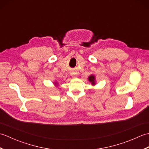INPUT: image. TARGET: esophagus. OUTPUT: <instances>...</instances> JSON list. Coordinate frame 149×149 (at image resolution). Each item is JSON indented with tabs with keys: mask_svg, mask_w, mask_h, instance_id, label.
<instances>
[{
	"mask_svg": "<svg viewBox=\"0 0 149 149\" xmlns=\"http://www.w3.org/2000/svg\"><path fill=\"white\" fill-rule=\"evenodd\" d=\"M72 75H73V77H76V75H75V73H72Z\"/></svg>",
	"mask_w": 149,
	"mask_h": 149,
	"instance_id": "esophagus-1",
	"label": "esophagus"
}]
</instances>
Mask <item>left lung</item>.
Instances as JSON below:
<instances>
[{"instance_id":"obj_1","label":"left lung","mask_w":149,"mask_h":149,"mask_svg":"<svg viewBox=\"0 0 149 149\" xmlns=\"http://www.w3.org/2000/svg\"><path fill=\"white\" fill-rule=\"evenodd\" d=\"M88 80H89L90 83L92 84V85L95 84V77L93 75H91L90 76L88 77Z\"/></svg>"}]
</instances>
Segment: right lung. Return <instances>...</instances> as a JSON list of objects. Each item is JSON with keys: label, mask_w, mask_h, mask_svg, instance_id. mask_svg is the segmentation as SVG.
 Instances as JSON below:
<instances>
[{"label": "right lung", "mask_w": 149, "mask_h": 149, "mask_svg": "<svg viewBox=\"0 0 149 149\" xmlns=\"http://www.w3.org/2000/svg\"><path fill=\"white\" fill-rule=\"evenodd\" d=\"M57 84H58V83H55V84H56V85Z\"/></svg>", "instance_id": "add662e5"}]
</instances>
